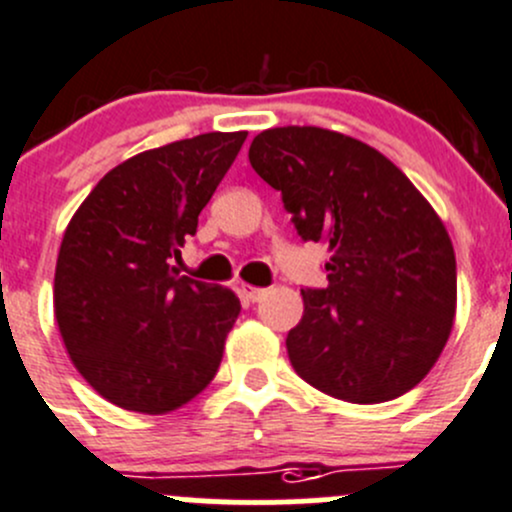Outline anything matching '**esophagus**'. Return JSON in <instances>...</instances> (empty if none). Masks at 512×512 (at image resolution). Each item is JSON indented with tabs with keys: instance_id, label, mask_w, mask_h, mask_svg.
Segmentation results:
<instances>
[{
	"instance_id": "1",
	"label": "esophagus",
	"mask_w": 512,
	"mask_h": 512,
	"mask_svg": "<svg viewBox=\"0 0 512 512\" xmlns=\"http://www.w3.org/2000/svg\"><path fill=\"white\" fill-rule=\"evenodd\" d=\"M240 292H242V297L247 299V302H260V299L265 297V294H267V289H265V287L247 285V282H242V285H240Z\"/></svg>"
}]
</instances>
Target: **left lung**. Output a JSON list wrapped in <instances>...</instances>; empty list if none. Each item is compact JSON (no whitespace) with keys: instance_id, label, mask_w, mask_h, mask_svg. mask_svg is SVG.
Returning a JSON list of instances; mask_svg holds the SVG:
<instances>
[{"instance_id":"obj_1","label":"left lung","mask_w":512,"mask_h":512,"mask_svg":"<svg viewBox=\"0 0 512 512\" xmlns=\"http://www.w3.org/2000/svg\"><path fill=\"white\" fill-rule=\"evenodd\" d=\"M250 163L299 235L329 250V285L302 289L287 334L294 371L349 404L414 389L456 317V255L431 203L384 153L327 128H267Z\"/></svg>"}]
</instances>
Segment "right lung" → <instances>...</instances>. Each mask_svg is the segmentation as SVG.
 <instances>
[{
	"mask_svg": "<svg viewBox=\"0 0 512 512\" xmlns=\"http://www.w3.org/2000/svg\"><path fill=\"white\" fill-rule=\"evenodd\" d=\"M245 138L200 133L123 160L66 225L54 317L71 364L118 409L170 414L218 374L240 299L168 260L195 235Z\"/></svg>",
	"mask_w": 512,
	"mask_h": 512,
	"instance_id": "add662e5",
	"label": "right lung"
}]
</instances>
